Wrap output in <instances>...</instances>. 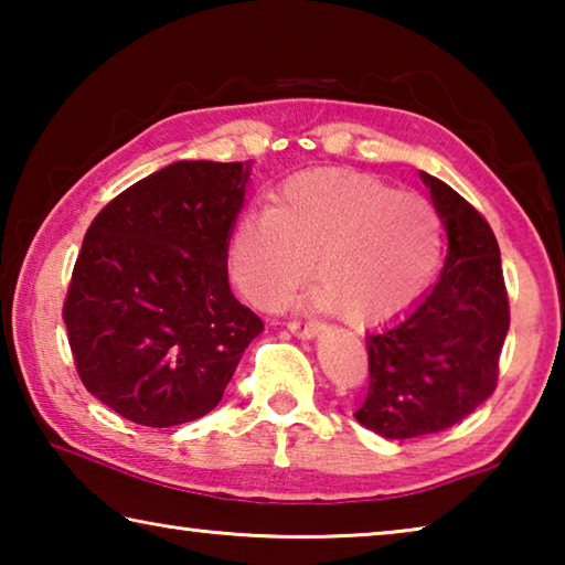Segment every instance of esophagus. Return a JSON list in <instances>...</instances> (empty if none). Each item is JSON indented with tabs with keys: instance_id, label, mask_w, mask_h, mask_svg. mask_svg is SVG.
Segmentation results:
<instances>
[{
	"instance_id": "34e87169",
	"label": "esophagus",
	"mask_w": 565,
	"mask_h": 565,
	"mask_svg": "<svg viewBox=\"0 0 565 565\" xmlns=\"http://www.w3.org/2000/svg\"><path fill=\"white\" fill-rule=\"evenodd\" d=\"M286 327H289V331L294 333V337H299V339H313V337H319V333H321V323L289 321V323H286Z\"/></svg>"
}]
</instances>
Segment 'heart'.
<instances>
[{"instance_id": "1", "label": "heart", "mask_w": 565, "mask_h": 565, "mask_svg": "<svg viewBox=\"0 0 565 565\" xmlns=\"http://www.w3.org/2000/svg\"><path fill=\"white\" fill-rule=\"evenodd\" d=\"M441 216L426 199L359 174H306L246 212L228 242V274L248 303L271 311L309 279L311 303L351 323L394 317L434 279Z\"/></svg>"}]
</instances>
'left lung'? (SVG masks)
<instances>
[{
    "label": "left lung",
    "instance_id": "obj_1",
    "mask_svg": "<svg viewBox=\"0 0 565 565\" xmlns=\"http://www.w3.org/2000/svg\"><path fill=\"white\" fill-rule=\"evenodd\" d=\"M420 179L448 236L444 271L404 317L366 337L369 394L353 414L396 441L451 428L493 394L511 321L489 222L441 179Z\"/></svg>",
    "mask_w": 565,
    "mask_h": 565
}]
</instances>
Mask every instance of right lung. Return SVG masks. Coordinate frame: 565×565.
Returning <instances> with one entry per match:
<instances>
[{
  "mask_svg": "<svg viewBox=\"0 0 565 565\" xmlns=\"http://www.w3.org/2000/svg\"><path fill=\"white\" fill-rule=\"evenodd\" d=\"M252 161H174L94 218L64 301L92 396L151 428L202 418L262 319L228 289V238Z\"/></svg>",
  "mask_w": 565,
  "mask_h": 565,
  "instance_id": "1",
  "label": "right lung"
}]
</instances>
